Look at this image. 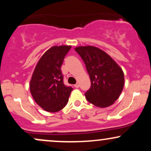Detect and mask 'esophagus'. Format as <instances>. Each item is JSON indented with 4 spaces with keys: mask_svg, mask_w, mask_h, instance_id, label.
Returning <instances> with one entry per match:
<instances>
[{
    "mask_svg": "<svg viewBox=\"0 0 151 151\" xmlns=\"http://www.w3.org/2000/svg\"><path fill=\"white\" fill-rule=\"evenodd\" d=\"M74 87L75 88H79V83H77L76 84H74Z\"/></svg>",
    "mask_w": 151,
    "mask_h": 151,
    "instance_id": "1",
    "label": "esophagus"
}]
</instances>
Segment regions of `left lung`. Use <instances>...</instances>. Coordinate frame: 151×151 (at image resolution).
<instances>
[{
  "instance_id": "8db88e82",
  "label": "left lung",
  "mask_w": 151,
  "mask_h": 151,
  "mask_svg": "<svg viewBox=\"0 0 151 151\" xmlns=\"http://www.w3.org/2000/svg\"><path fill=\"white\" fill-rule=\"evenodd\" d=\"M74 50L85 64L91 80V86L85 92L86 100L101 108L113 104L124 88L122 69L108 54L96 47H78Z\"/></svg>"
}]
</instances>
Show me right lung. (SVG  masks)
I'll list each match as a JSON object with an SVG mask.
<instances>
[{"instance_id": "add662e5", "label": "right lung", "mask_w": 151, "mask_h": 151, "mask_svg": "<svg viewBox=\"0 0 151 151\" xmlns=\"http://www.w3.org/2000/svg\"><path fill=\"white\" fill-rule=\"evenodd\" d=\"M71 46H54L38 62L30 81L31 94L41 108L49 112H58L65 106L72 86L64 84L61 67Z\"/></svg>"}]
</instances>
